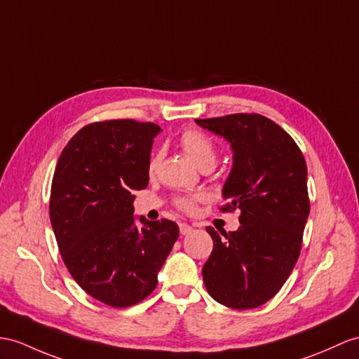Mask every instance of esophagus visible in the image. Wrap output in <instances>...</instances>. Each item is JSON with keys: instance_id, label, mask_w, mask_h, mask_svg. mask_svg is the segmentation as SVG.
I'll return each mask as SVG.
<instances>
[{"instance_id": "esophagus-1", "label": "esophagus", "mask_w": 359, "mask_h": 359, "mask_svg": "<svg viewBox=\"0 0 359 359\" xmlns=\"http://www.w3.org/2000/svg\"><path fill=\"white\" fill-rule=\"evenodd\" d=\"M180 231H181V234H190L191 231H194V226H190V225H187V224H180Z\"/></svg>"}]
</instances>
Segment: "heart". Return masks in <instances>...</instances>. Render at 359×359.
I'll use <instances>...</instances> for the list:
<instances>
[{
    "label": "heart",
    "mask_w": 359,
    "mask_h": 359,
    "mask_svg": "<svg viewBox=\"0 0 359 359\" xmlns=\"http://www.w3.org/2000/svg\"><path fill=\"white\" fill-rule=\"evenodd\" d=\"M180 144L182 147V151L186 152L189 158L194 161L198 168L201 169H213V165L216 164L217 160V149L216 144L213 143V140L210 138L207 134H204L203 130L198 129H187L180 137ZM161 160V154L155 152L151 160H149V169L151 173H154L160 165ZM207 196L204 194H191V195H180L173 199L175 205L180 208L181 212L186 213H194L198 208V204L205 203Z\"/></svg>",
    "instance_id": "b5f03b06"
}]
</instances>
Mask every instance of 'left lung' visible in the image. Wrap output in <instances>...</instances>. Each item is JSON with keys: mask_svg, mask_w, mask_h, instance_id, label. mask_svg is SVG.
Masks as SVG:
<instances>
[{"mask_svg": "<svg viewBox=\"0 0 359 359\" xmlns=\"http://www.w3.org/2000/svg\"><path fill=\"white\" fill-rule=\"evenodd\" d=\"M230 142L233 168L221 212L241 210L238 231L207 226L213 251L203 266L208 294L226 308L255 309L280 291L300 256L309 216L308 168L292 137L260 114L196 118Z\"/></svg>", "mask_w": 359, "mask_h": 359, "instance_id": "1", "label": "left lung"}]
</instances>
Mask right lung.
<instances>
[{"label":"right lung","instance_id":"add662e5","mask_svg":"<svg viewBox=\"0 0 359 359\" xmlns=\"http://www.w3.org/2000/svg\"><path fill=\"white\" fill-rule=\"evenodd\" d=\"M155 123L133 118L83 126L60 154L50 194V221L69 274L111 308L144 300L180 229L169 219L135 225L134 190L149 184Z\"/></svg>","mask_w":359,"mask_h":359}]
</instances>
